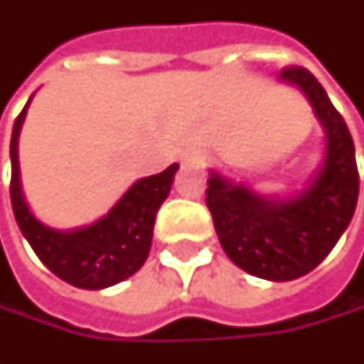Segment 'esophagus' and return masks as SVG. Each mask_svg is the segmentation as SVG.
<instances>
[{
	"instance_id": "obj_1",
	"label": "esophagus",
	"mask_w": 364,
	"mask_h": 364,
	"mask_svg": "<svg viewBox=\"0 0 364 364\" xmlns=\"http://www.w3.org/2000/svg\"><path fill=\"white\" fill-rule=\"evenodd\" d=\"M204 161V154L200 149H188L182 154V164H203Z\"/></svg>"
}]
</instances>
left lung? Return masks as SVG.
I'll return each mask as SVG.
<instances>
[{"mask_svg": "<svg viewBox=\"0 0 364 364\" xmlns=\"http://www.w3.org/2000/svg\"><path fill=\"white\" fill-rule=\"evenodd\" d=\"M277 78L308 99L324 133L322 160L300 188L284 194H265L208 170L206 206L237 267L261 279L291 282L320 265L350 225L358 172L348 127L314 75L291 66Z\"/></svg>", "mask_w": 364, "mask_h": 364, "instance_id": "obj_1", "label": "left lung"}]
</instances>
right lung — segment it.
<instances>
[{
	"instance_id": "right-lung-1",
	"label": "right lung",
	"mask_w": 364,
	"mask_h": 364,
	"mask_svg": "<svg viewBox=\"0 0 364 364\" xmlns=\"http://www.w3.org/2000/svg\"><path fill=\"white\" fill-rule=\"evenodd\" d=\"M26 103L14 123L11 160V208L21 235L34 253L56 277L80 289H105L132 277L149 255L154 223L161 203L168 198L178 164L161 174L135 180L113 208L91 225L75 229H54L34 217L26 203L20 174V133L28 115Z\"/></svg>"
}]
</instances>
